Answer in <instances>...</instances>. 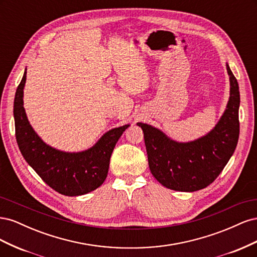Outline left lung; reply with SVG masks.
Masks as SVG:
<instances>
[{
	"label": "left lung",
	"mask_w": 257,
	"mask_h": 257,
	"mask_svg": "<svg viewBox=\"0 0 257 257\" xmlns=\"http://www.w3.org/2000/svg\"><path fill=\"white\" fill-rule=\"evenodd\" d=\"M229 98L215 126L195 141L179 143L150 124L138 122L144 132L150 172L165 188L195 192L211 184L234 154L239 138V85L229 65Z\"/></svg>",
	"instance_id": "8db88e82"
}]
</instances>
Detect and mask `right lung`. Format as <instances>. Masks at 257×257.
<instances>
[{
    "label": "right lung",
    "instance_id": "right-lung-1",
    "mask_svg": "<svg viewBox=\"0 0 257 257\" xmlns=\"http://www.w3.org/2000/svg\"><path fill=\"white\" fill-rule=\"evenodd\" d=\"M26 80L27 68L14 100L16 139L23 158L50 188L62 195L79 196L96 190L105 181L114 146L130 124L106 132L94 146L84 151L58 150L44 143L28 120L23 107Z\"/></svg>",
    "mask_w": 257,
    "mask_h": 257
}]
</instances>
